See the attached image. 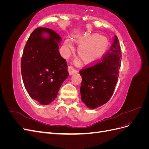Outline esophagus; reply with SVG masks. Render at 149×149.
Instances as JSON below:
<instances>
[{
	"mask_svg": "<svg viewBox=\"0 0 149 149\" xmlns=\"http://www.w3.org/2000/svg\"><path fill=\"white\" fill-rule=\"evenodd\" d=\"M68 71L70 74H73L78 72V71L75 70L72 66H68Z\"/></svg>",
	"mask_w": 149,
	"mask_h": 149,
	"instance_id": "obj_1",
	"label": "esophagus"
}]
</instances>
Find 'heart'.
I'll use <instances>...</instances> for the list:
<instances>
[{
    "label": "heart",
    "instance_id": "1",
    "mask_svg": "<svg viewBox=\"0 0 149 149\" xmlns=\"http://www.w3.org/2000/svg\"><path fill=\"white\" fill-rule=\"evenodd\" d=\"M75 40L79 43L78 48L79 56L86 63H94L104 55L109 47V40L104 36L92 34L83 36ZM65 45L71 49L73 48L70 39L65 40Z\"/></svg>",
    "mask_w": 149,
    "mask_h": 149
}]
</instances>
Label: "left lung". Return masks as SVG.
Listing matches in <instances>:
<instances>
[{
	"instance_id": "left-lung-1",
	"label": "left lung",
	"mask_w": 149,
	"mask_h": 149,
	"mask_svg": "<svg viewBox=\"0 0 149 149\" xmlns=\"http://www.w3.org/2000/svg\"><path fill=\"white\" fill-rule=\"evenodd\" d=\"M111 48L95 63L79 71L82 77L80 88L82 101L89 108L94 109L104 104L114 93L119 74L121 50L115 35Z\"/></svg>"
}]
</instances>
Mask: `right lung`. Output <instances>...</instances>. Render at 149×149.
Wrapping results in <instances>:
<instances>
[{
    "instance_id": "1",
    "label": "right lung",
    "mask_w": 149,
    "mask_h": 149,
    "mask_svg": "<svg viewBox=\"0 0 149 149\" xmlns=\"http://www.w3.org/2000/svg\"><path fill=\"white\" fill-rule=\"evenodd\" d=\"M47 33L49 37H42ZM60 36L48 28L38 27L31 33L21 60L22 79L30 96L41 104L55 100L69 75L66 60L58 50Z\"/></svg>"
}]
</instances>
